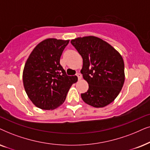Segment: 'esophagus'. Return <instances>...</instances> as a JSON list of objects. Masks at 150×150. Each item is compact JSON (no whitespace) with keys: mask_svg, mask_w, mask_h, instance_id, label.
<instances>
[{"mask_svg":"<svg viewBox=\"0 0 150 150\" xmlns=\"http://www.w3.org/2000/svg\"><path fill=\"white\" fill-rule=\"evenodd\" d=\"M76 75H77V77H78V79H80L81 78V74L79 73H77L76 74Z\"/></svg>","mask_w":150,"mask_h":150,"instance_id":"34e87169","label":"esophagus"}]
</instances>
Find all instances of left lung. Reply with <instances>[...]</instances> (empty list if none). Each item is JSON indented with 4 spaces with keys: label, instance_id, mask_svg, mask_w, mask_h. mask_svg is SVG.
I'll use <instances>...</instances> for the list:
<instances>
[{
    "label": "left lung",
    "instance_id": "obj_1",
    "mask_svg": "<svg viewBox=\"0 0 150 150\" xmlns=\"http://www.w3.org/2000/svg\"><path fill=\"white\" fill-rule=\"evenodd\" d=\"M71 43L83 59L81 73L88 83V90L81 94L87 104L102 108L115 100L125 81L124 62L110 45L99 38L86 36Z\"/></svg>",
    "mask_w": 150,
    "mask_h": 150
}]
</instances>
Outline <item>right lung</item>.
<instances>
[{"mask_svg": "<svg viewBox=\"0 0 150 150\" xmlns=\"http://www.w3.org/2000/svg\"><path fill=\"white\" fill-rule=\"evenodd\" d=\"M69 40H45L34 48L23 71V84L33 104L42 110L57 108L64 102L68 91L77 81L62 67L61 55Z\"/></svg>", "mask_w": 150, "mask_h": 150, "instance_id": "right-lung-1", "label": "right lung"}]
</instances>
